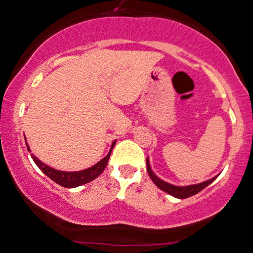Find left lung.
I'll list each match as a JSON object with an SVG mask.
<instances>
[{"label":"left lung","instance_id":"left-lung-1","mask_svg":"<svg viewBox=\"0 0 253 253\" xmlns=\"http://www.w3.org/2000/svg\"><path fill=\"white\" fill-rule=\"evenodd\" d=\"M146 166H147L148 175H150V178L152 179V181L155 183L156 186L160 187L162 191L167 192V194L176 197V199H186V197L194 196V195H196L197 192H200L201 190H204L205 187H207L211 183H213V181H214L218 176L217 175V176H214V178L210 179V180L202 181V183H199V184H191V185H185V186H178V185L169 184V183H167V181L162 180L161 178H158V176L153 173L152 168H151L150 160H148V157L146 158Z\"/></svg>","mask_w":253,"mask_h":253}]
</instances>
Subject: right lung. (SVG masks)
<instances>
[{
	"label": "right lung",
	"mask_w": 253,
	"mask_h": 253,
	"mask_svg": "<svg viewBox=\"0 0 253 253\" xmlns=\"http://www.w3.org/2000/svg\"><path fill=\"white\" fill-rule=\"evenodd\" d=\"M114 145H116V140L112 142L111 150H109L107 156H106L105 158H102L100 162H97L96 165L90 167V168L83 169V170H78V171H63V170H58V169L52 168V167H49L47 165H45L43 162H41V161L39 160L38 157H35L33 153H31V158H33V161L35 162V165L41 169V171H42L43 174H46L49 179H52L54 183H57L63 187L72 189V187H77V186H80V185L90 183V181H92L93 179L97 178V176L105 170ZM27 147H28V151L31 152L30 147L28 146V142H27Z\"/></svg>",
	"instance_id": "right-lung-1"
}]
</instances>
